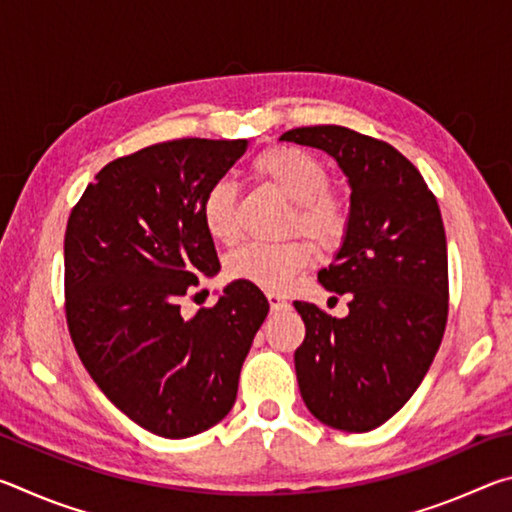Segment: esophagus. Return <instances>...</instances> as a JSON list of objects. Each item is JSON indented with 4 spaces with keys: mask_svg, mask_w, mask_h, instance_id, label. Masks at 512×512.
<instances>
[{
    "mask_svg": "<svg viewBox=\"0 0 512 512\" xmlns=\"http://www.w3.org/2000/svg\"><path fill=\"white\" fill-rule=\"evenodd\" d=\"M268 305H271L273 311H280V309H287L289 302L280 293H268Z\"/></svg>",
    "mask_w": 512,
    "mask_h": 512,
    "instance_id": "obj_1",
    "label": "esophagus"
}]
</instances>
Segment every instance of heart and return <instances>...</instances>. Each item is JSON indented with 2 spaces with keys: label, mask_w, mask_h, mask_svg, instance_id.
Listing matches in <instances>:
<instances>
[{
  "label": "heart",
  "mask_w": 512,
  "mask_h": 512,
  "mask_svg": "<svg viewBox=\"0 0 512 512\" xmlns=\"http://www.w3.org/2000/svg\"><path fill=\"white\" fill-rule=\"evenodd\" d=\"M253 173L291 203L284 230H298L316 246L334 250L350 230V210L329 187L325 164L296 146H273L253 160ZM201 216L210 237L223 244L237 239V192L230 180L219 178L207 187ZM311 262V246L293 237L282 244H246L225 259L230 280L255 284L266 291H282Z\"/></svg>",
  "instance_id": "obj_1"
}]
</instances>
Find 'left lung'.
<instances>
[{
  "label": "left lung",
  "mask_w": 512,
  "mask_h": 512,
  "mask_svg": "<svg viewBox=\"0 0 512 512\" xmlns=\"http://www.w3.org/2000/svg\"><path fill=\"white\" fill-rule=\"evenodd\" d=\"M280 140L316 146L350 180V230L318 273L348 293L350 314L293 302L305 341L293 354L300 395L327 427L377 429L409 402L443 341L449 311L447 239L436 196L388 142L345 126H305Z\"/></svg>",
  "instance_id": "left-lung-1"
}]
</instances>
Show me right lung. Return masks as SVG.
I'll use <instances>...</instances> for the list:
<instances>
[{
  "instance_id": "right-lung-1",
  "label": "right lung",
  "mask_w": 512,
  "mask_h": 512,
  "mask_svg": "<svg viewBox=\"0 0 512 512\" xmlns=\"http://www.w3.org/2000/svg\"><path fill=\"white\" fill-rule=\"evenodd\" d=\"M248 140L160 142L108 162L65 230V318L85 370L146 431L189 438L230 413L268 300L232 282L183 318L180 300L219 273L201 201Z\"/></svg>"
}]
</instances>
